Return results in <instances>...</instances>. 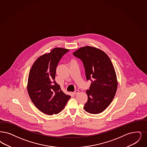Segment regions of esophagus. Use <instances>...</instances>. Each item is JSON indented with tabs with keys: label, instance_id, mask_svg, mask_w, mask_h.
Instances as JSON below:
<instances>
[{
	"label": "esophagus",
	"instance_id": "esophagus-1",
	"mask_svg": "<svg viewBox=\"0 0 147 147\" xmlns=\"http://www.w3.org/2000/svg\"><path fill=\"white\" fill-rule=\"evenodd\" d=\"M79 92V91L78 90H75V91L73 92V94H74V95H76V94H78Z\"/></svg>",
	"mask_w": 147,
	"mask_h": 147
}]
</instances>
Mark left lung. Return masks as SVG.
<instances>
[{
    "mask_svg": "<svg viewBox=\"0 0 147 147\" xmlns=\"http://www.w3.org/2000/svg\"><path fill=\"white\" fill-rule=\"evenodd\" d=\"M82 61L87 80L91 83L86 91L88 102L84 109L91 114H98L109 106L117 90L116 73L111 59L98 49L86 46L73 53Z\"/></svg>",
    "mask_w": 147,
    "mask_h": 147,
    "instance_id": "1",
    "label": "left lung"
}]
</instances>
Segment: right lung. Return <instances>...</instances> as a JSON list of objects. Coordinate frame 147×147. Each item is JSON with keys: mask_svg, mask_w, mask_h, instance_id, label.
I'll return each instance as SVG.
<instances>
[{"mask_svg": "<svg viewBox=\"0 0 147 147\" xmlns=\"http://www.w3.org/2000/svg\"><path fill=\"white\" fill-rule=\"evenodd\" d=\"M68 51L63 48L53 49L37 59L30 71L27 90L30 98L39 111L47 115L59 113L71 98L55 80L59 61Z\"/></svg>", "mask_w": 147, "mask_h": 147, "instance_id": "obj_1", "label": "right lung"}]
</instances>
